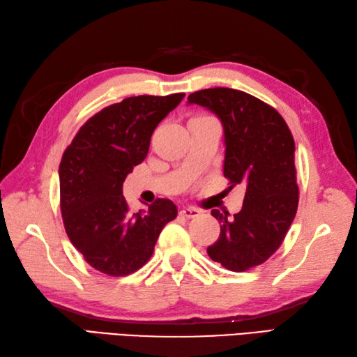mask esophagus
<instances>
[{"instance_id": "34e87169", "label": "esophagus", "mask_w": 357, "mask_h": 357, "mask_svg": "<svg viewBox=\"0 0 357 357\" xmlns=\"http://www.w3.org/2000/svg\"><path fill=\"white\" fill-rule=\"evenodd\" d=\"M180 214L183 217H188V219H192V217H199L202 214V211L194 206H186V208H181Z\"/></svg>"}]
</instances>
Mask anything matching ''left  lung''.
<instances>
[{"mask_svg": "<svg viewBox=\"0 0 357 357\" xmlns=\"http://www.w3.org/2000/svg\"><path fill=\"white\" fill-rule=\"evenodd\" d=\"M199 105L220 119L225 135L223 176L231 188H245L243 206L228 213L213 209L220 225L208 256L229 271L242 273L261 265L279 250L299 203L294 138L282 115L250 93L213 87L191 93Z\"/></svg>", "mask_w": 357, "mask_h": 357, "instance_id": "8db88e82", "label": "left lung"}]
</instances>
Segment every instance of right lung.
Listing matches in <instances>:
<instances>
[{
	"mask_svg": "<svg viewBox=\"0 0 357 357\" xmlns=\"http://www.w3.org/2000/svg\"><path fill=\"white\" fill-rule=\"evenodd\" d=\"M183 97L138 96L101 109L64 151L58 169L64 229L100 273L120 278L140 270L165 225L177 217L168 199L129 213L121 194L128 174L146 158L154 129Z\"/></svg>",
	"mask_w": 357,
	"mask_h": 357,
	"instance_id": "1",
	"label": "right lung"
}]
</instances>
